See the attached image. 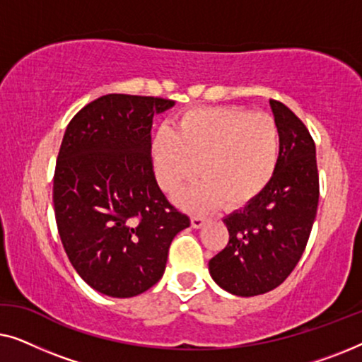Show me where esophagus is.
<instances>
[{
  "label": "esophagus",
  "instance_id": "obj_1",
  "mask_svg": "<svg viewBox=\"0 0 362 362\" xmlns=\"http://www.w3.org/2000/svg\"><path fill=\"white\" fill-rule=\"evenodd\" d=\"M191 226H192V229H201V227L204 226V219H202V217H199V216H192L191 217Z\"/></svg>",
  "mask_w": 362,
  "mask_h": 362
}]
</instances>
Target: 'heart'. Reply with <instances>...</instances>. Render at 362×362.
Returning <instances> with one entry per match:
<instances>
[{"mask_svg": "<svg viewBox=\"0 0 362 362\" xmlns=\"http://www.w3.org/2000/svg\"><path fill=\"white\" fill-rule=\"evenodd\" d=\"M151 155L158 185L166 192H175L197 171L204 177L177 194L181 206L201 212L224 202L226 209H239L274 176L280 132L269 113L242 107L194 108L182 113L175 132L156 133Z\"/></svg>", "mask_w": 362, "mask_h": 362, "instance_id": "1", "label": "heart"}]
</instances>
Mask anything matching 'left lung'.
Listing matches in <instances>:
<instances>
[{"instance_id":"8db88e82","label":"left lung","mask_w":362,"mask_h":362,"mask_svg":"<svg viewBox=\"0 0 362 362\" xmlns=\"http://www.w3.org/2000/svg\"><path fill=\"white\" fill-rule=\"evenodd\" d=\"M280 132L276 170L264 191L224 219L229 242L209 260L221 288L255 296L284 284L303 255L320 199L316 148L305 123L270 100Z\"/></svg>"}]
</instances>
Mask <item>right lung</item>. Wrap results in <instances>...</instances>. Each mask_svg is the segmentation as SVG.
Here are the masks:
<instances>
[{"label":"right lung","instance_id":"1","mask_svg":"<svg viewBox=\"0 0 362 362\" xmlns=\"http://www.w3.org/2000/svg\"><path fill=\"white\" fill-rule=\"evenodd\" d=\"M160 97L108 93L72 118L54 173V212L64 250L82 280L113 298L151 288L189 217L166 199L151 160Z\"/></svg>","mask_w":362,"mask_h":362}]
</instances>
